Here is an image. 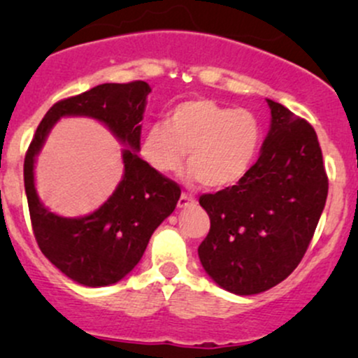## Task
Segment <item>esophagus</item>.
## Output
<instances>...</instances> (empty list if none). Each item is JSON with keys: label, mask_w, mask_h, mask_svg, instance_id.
Returning a JSON list of instances; mask_svg holds the SVG:
<instances>
[{"label": "esophagus", "mask_w": 358, "mask_h": 358, "mask_svg": "<svg viewBox=\"0 0 358 358\" xmlns=\"http://www.w3.org/2000/svg\"><path fill=\"white\" fill-rule=\"evenodd\" d=\"M193 202H195V200H193L190 195L182 193V195H180V200H178V208H187L188 205H192Z\"/></svg>", "instance_id": "1"}]
</instances>
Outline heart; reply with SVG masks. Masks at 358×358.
<instances>
[{
    "instance_id": "1",
    "label": "heart",
    "mask_w": 358,
    "mask_h": 358,
    "mask_svg": "<svg viewBox=\"0 0 358 358\" xmlns=\"http://www.w3.org/2000/svg\"><path fill=\"white\" fill-rule=\"evenodd\" d=\"M261 124L252 113L208 99L175 106L166 124L156 122L143 133L139 153L153 170L175 173L189 151L187 182L207 188H227L241 182L252 166Z\"/></svg>"
}]
</instances>
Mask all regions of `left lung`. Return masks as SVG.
<instances>
[{"label": "left lung", "instance_id": "8db88e82", "mask_svg": "<svg viewBox=\"0 0 358 358\" xmlns=\"http://www.w3.org/2000/svg\"><path fill=\"white\" fill-rule=\"evenodd\" d=\"M266 101L271 124L256 165L237 185L200 196L210 217L200 262L217 285L239 296L268 291L296 269L328 195L315 129Z\"/></svg>", "mask_w": 358, "mask_h": 358}]
</instances>
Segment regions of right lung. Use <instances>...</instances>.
Listing matches in <instances>:
<instances>
[{
    "label": "right lung",
    "instance_id": "obj_1",
    "mask_svg": "<svg viewBox=\"0 0 358 358\" xmlns=\"http://www.w3.org/2000/svg\"><path fill=\"white\" fill-rule=\"evenodd\" d=\"M151 87L143 80L101 84L53 104L36 127L24 156V192L35 239L45 257L72 281L87 287L109 286L136 268L159 224L171 215L180 187L139 158L141 121ZM99 120L127 148L122 182L97 211L62 217L44 207L34 187L36 156L60 117Z\"/></svg>",
    "mask_w": 358,
    "mask_h": 358
}]
</instances>
